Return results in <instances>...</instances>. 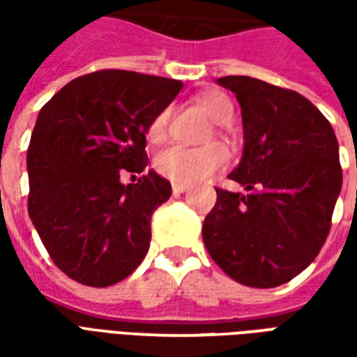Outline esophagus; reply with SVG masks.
Wrapping results in <instances>:
<instances>
[{"mask_svg":"<svg viewBox=\"0 0 357 357\" xmlns=\"http://www.w3.org/2000/svg\"><path fill=\"white\" fill-rule=\"evenodd\" d=\"M172 191H174V193H176V195L185 193L187 185H183V183H172Z\"/></svg>","mask_w":357,"mask_h":357,"instance_id":"34e87169","label":"esophagus"}]
</instances>
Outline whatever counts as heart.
I'll use <instances>...</instances> for the list:
<instances>
[{"label": "heart", "mask_w": 357, "mask_h": 357, "mask_svg": "<svg viewBox=\"0 0 357 357\" xmlns=\"http://www.w3.org/2000/svg\"><path fill=\"white\" fill-rule=\"evenodd\" d=\"M199 105L216 124L224 126L231 122L233 105L224 93L206 91L199 97ZM168 122H170V110H160L149 124L147 139L151 143L164 141L168 133ZM227 160H229V153L222 143H210L206 147L197 149L172 145L162 149L155 156V170L174 183L195 185L225 168Z\"/></svg>", "instance_id": "1"}]
</instances>
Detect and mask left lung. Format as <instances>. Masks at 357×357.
<instances>
[{"mask_svg": "<svg viewBox=\"0 0 357 357\" xmlns=\"http://www.w3.org/2000/svg\"><path fill=\"white\" fill-rule=\"evenodd\" d=\"M243 116V156L227 176L245 193L216 189L202 241L227 275L258 289L291 281L319 255L342 170L338 141L319 109L250 76L218 78Z\"/></svg>", "mask_w": 357, "mask_h": 357, "instance_id": "1", "label": "left lung"}]
</instances>
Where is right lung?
Masks as SVG:
<instances>
[{"instance_id": "add662e5", "label": "right lung", "mask_w": 357, "mask_h": 357, "mask_svg": "<svg viewBox=\"0 0 357 357\" xmlns=\"http://www.w3.org/2000/svg\"><path fill=\"white\" fill-rule=\"evenodd\" d=\"M181 88L172 78L99 70L68 82L40 110L26 155L28 212L51 260L74 281L109 287L143 262L151 216L172 185L155 170L128 185L120 174L147 168L149 124Z\"/></svg>"}]
</instances>
